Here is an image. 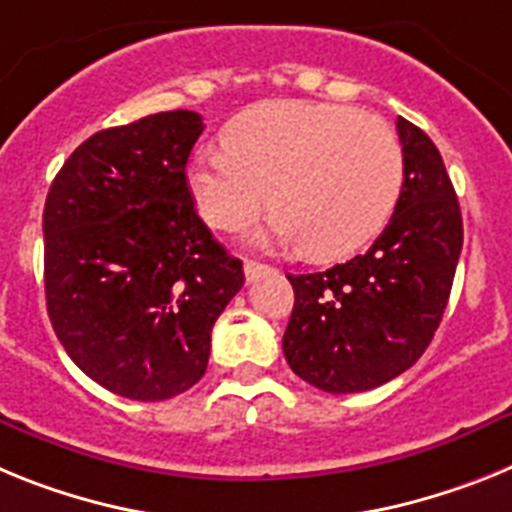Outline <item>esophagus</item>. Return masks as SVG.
I'll return each instance as SVG.
<instances>
[{
    "label": "esophagus",
    "instance_id": "34e87169",
    "mask_svg": "<svg viewBox=\"0 0 512 512\" xmlns=\"http://www.w3.org/2000/svg\"><path fill=\"white\" fill-rule=\"evenodd\" d=\"M270 273H273V268H270V265H265V262H255V260L244 262V278H247V283L260 281V278H265V275H270Z\"/></svg>",
    "mask_w": 512,
    "mask_h": 512
}]
</instances>
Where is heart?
I'll use <instances>...</instances> for the list:
<instances>
[{
	"label": "heart",
	"instance_id": "1",
	"mask_svg": "<svg viewBox=\"0 0 512 512\" xmlns=\"http://www.w3.org/2000/svg\"><path fill=\"white\" fill-rule=\"evenodd\" d=\"M226 149H203L188 170L208 226L234 231L265 203L268 234L311 260L363 250L389 224L404 182L397 133L350 105L270 100L224 128Z\"/></svg>",
	"mask_w": 512,
	"mask_h": 512
}]
</instances>
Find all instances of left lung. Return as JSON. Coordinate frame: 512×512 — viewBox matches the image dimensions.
Listing matches in <instances>:
<instances>
[{
  "instance_id": "left-lung-1",
  "label": "left lung",
  "mask_w": 512,
  "mask_h": 512,
  "mask_svg": "<svg viewBox=\"0 0 512 512\" xmlns=\"http://www.w3.org/2000/svg\"><path fill=\"white\" fill-rule=\"evenodd\" d=\"M399 203L366 255L324 273L288 275L296 301L283 335L291 371L330 394L397 379L425 353L451 296L464 224L428 133L397 118Z\"/></svg>"
}]
</instances>
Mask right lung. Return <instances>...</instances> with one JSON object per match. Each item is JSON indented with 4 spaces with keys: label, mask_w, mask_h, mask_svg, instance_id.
I'll use <instances>...</instances> for the list:
<instances>
[{
    "label": "right lung",
    "mask_w": 512,
    "mask_h": 512,
    "mask_svg": "<svg viewBox=\"0 0 512 512\" xmlns=\"http://www.w3.org/2000/svg\"><path fill=\"white\" fill-rule=\"evenodd\" d=\"M193 110L146 115L79 144L43 211V278L53 332L92 381L162 402L206 373L211 330L239 288L242 260L193 206Z\"/></svg>",
    "instance_id": "right-lung-1"
}]
</instances>
